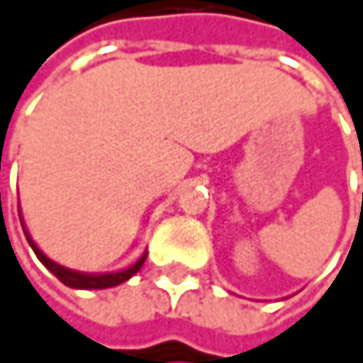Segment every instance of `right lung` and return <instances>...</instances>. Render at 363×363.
<instances>
[{
	"instance_id": "1",
	"label": "right lung",
	"mask_w": 363,
	"mask_h": 363,
	"mask_svg": "<svg viewBox=\"0 0 363 363\" xmlns=\"http://www.w3.org/2000/svg\"><path fill=\"white\" fill-rule=\"evenodd\" d=\"M21 225H23V219H21ZM23 232H25V239H28V243L32 245L34 254L38 256V260H40V262H43V264H45L62 284H66V286H70V289H79V291H101V289L118 286V284H122V281H126V279H131V277L142 269V264H144V260H146V254H144L135 264L126 267V269H120V271H113V273H84V271L66 269V267L53 262L51 258H47V256L38 250V245L32 241L30 232L25 230V225H23Z\"/></svg>"
}]
</instances>
